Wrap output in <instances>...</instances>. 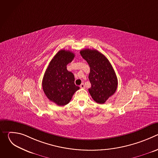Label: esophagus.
Listing matches in <instances>:
<instances>
[{"mask_svg":"<svg viewBox=\"0 0 158 158\" xmlns=\"http://www.w3.org/2000/svg\"><path fill=\"white\" fill-rule=\"evenodd\" d=\"M80 87L82 88V89H84L85 88V85L84 83H82L81 85H80Z\"/></svg>","mask_w":158,"mask_h":158,"instance_id":"esophagus-1","label":"esophagus"}]
</instances>
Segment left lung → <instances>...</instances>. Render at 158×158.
<instances>
[{
  "mask_svg": "<svg viewBox=\"0 0 158 158\" xmlns=\"http://www.w3.org/2000/svg\"><path fill=\"white\" fill-rule=\"evenodd\" d=\"M80 54L90 67L91 87L89 92L94 101L104 104L117 89L118 78L113 67L107 57L96 49H82Z\"/></svg>",
  "mask_w": 158,
  "mask_h": 158,
  "instance_id": "obj_1",
  "label": "left lung"
}]
</instances>
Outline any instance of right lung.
Masks as SVG:
<instances>
[{"instance_id":"right-lung-1","label":"right lung","mask_w":158,"mask_h":158,"mask_svg":"<svg viewBox=\"0 0 158 158\" xmlns=\"http://www.w3.org/2000/svg\"><path fill=\"white\" fill-rule=\"evenodd\" d=\"M69 51L60 50L53 57L42 79L43 91L47 98L59 106L68 104L79 87L74 84V76L67 70V65L74 58Z\"/></svg>"}]
</instances>
